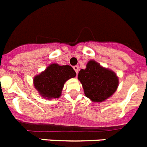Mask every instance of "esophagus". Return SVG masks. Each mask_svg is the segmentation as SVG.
Returning <instances> with one entry per match:
<instances>
[{
    "instance_id": "esophagus-1",
    "label": "esophagus",
    "mask_w": 147,
    "mask_h": 147,
    "mask_svg": "<svg viewBox=\"0 0 147 147\" xmlns=\"http://www.w3.org/2000/svg\"><path fill=\"white\" fill-rule=\"evenodd\" d=\"M73 68H74V70L75 71L76 74H78V71H79V67L76 66H76H74V67H73Z\"/></svg>"
}]
</instances>
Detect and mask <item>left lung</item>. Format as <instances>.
I'll use <instances>...</instances> for the list:
<instances>
[{"mask_svg": "<svg viewBox=\"0 0 147 147\" xmlns=\"http://www.w3.org/2000/svg\"><path fill=\"white\" fill-rule=\"evenodd\" d=\"M78 79L87 98L93 102H101L110 97L118 87L119 80L112 71L104 68L94 61H88L86 68L79 72Z\"/></svg>", "mask_w": 147, "mask_h": 147, "instance_id": "8db88e82", "label": "left lung"}]
</instances>
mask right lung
I'll return each instance as SVG.
<instances>
[{
  "label": "right lung",
  "mask_w": 147,
  "mask_h": 147,
  "mask_svg": "<svg viewBox=\"0 0 147 147\" xmlns=\"http://www.w3.org/2000/svg\"><path fill=\"white\" fill-rule=\"evenodd\" d=\"M75 76L76 72L71 66L53 64L35 76L34 84L41 96L49 99L58 98L61 96L65 82Z\"/></svg>",
  "instance_id": "obj_1"
}]
</instances>
